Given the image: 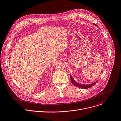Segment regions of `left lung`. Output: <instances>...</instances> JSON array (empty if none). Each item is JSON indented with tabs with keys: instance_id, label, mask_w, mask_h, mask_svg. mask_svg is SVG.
I'll list each match as a JSON object with an SVG mask.
<instances>
[{
	"instance_id": "obj_1",
	"label": "left lung",
	"mask_w": 121,
	"mask_h": 121,
	"mask_svg": "<svg viewBox=\"0 0 121 121\" xmlns=\"http://www.w3.org/2000/svg\"><path fill=\"white\" fill-rule=\"evenodd\" d=\"M93 24L96 26H98L96 24H95L93 23ZM70 79H71V83L74 86H77L80 88H81V89H87V88H90L91 87H92V86H93L97 82V81L94 82V83H93L91 84H88V85H84V84H79V83H77L75 80L73 79V78L72 77V75H71V74L70 73Z\"/></svg>"
}]
</instances>
